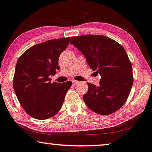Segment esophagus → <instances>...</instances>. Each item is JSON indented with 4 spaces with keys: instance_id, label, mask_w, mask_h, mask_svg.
Returning a JSON list of instances; mask_svg holds the SVG:
<instances>
[{
    "instance_id": "1",
    "label": "esophagus",
    "mask_w": 152,
    "mask_h": 152,
    "mask_svg": "<svg viewBox=\"0 0 152 152\" xmlns=\"http://www.w3.org/2000/svg\"><path fill=\"white\" fill-rule=\"evenodd\" d=\"M79 81H77V80H72V83H73V85H77V84H78Z\"/></svg>"
}]
</instances>
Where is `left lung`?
Wrapping results in <instances>:
<instances>
[{
  "mask_svg": "<svg viewBox=\"0 0 152 152\" xmlns=\"http://www.w3.org/2000/svg\"><path fill=\"white\" fill-rule=\"evenodd\" d=\"M73 44L85 56L93 71L101 76L99 85L88 83L83 99L88 108L99 115L117 111L126 102L133 84L132 66L125 49L103 35L72 37Z\"/></svg>",
  "mask_w": 152,
  "mask_h": 152,
  "instance_id": "1",
  "label": "left lung"
}]
</instances>
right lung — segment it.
Wrapping results in <instances>:
<instances>
[{"label":"right lung","instance_id":"right-lung-1","mask_svg":"<svg viewBox=\"0 0 152 152\" xmlns=\"http://www.w3.org/2000/svg\"><path fill=\"white\" fill-rule=\"evenodd\" d=\"M70 37L48 40L32 46L18 58L13 85L24 110L37 119H46L61 108L71 81L51 83L55 75L60 54L66 49Z\"/></svg>","mask_w":152,"mask_h":152}]
</instances>
